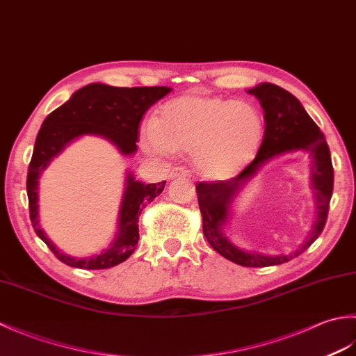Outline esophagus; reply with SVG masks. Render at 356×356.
Returning a JSON list of instances; mask_svg holds the SVG:
<instances>
[{"mask_svg":"<svg viewBox=\"0 0 356 356\" xmlns=\"http://www.w3.org/2000/svg\"><path fill=\"white\" fill-rule=\"evenodd\" d=\"M188 174L186 168H184V166H174V168L171 170L170 172V179H176V177H185Z\"/></svg>","mask_w":356,"mask_h":356,"instance_id":"34e87169","label":"esophagus"}]
</instances>
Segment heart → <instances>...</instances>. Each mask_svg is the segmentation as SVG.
<instances>
[{"mask_svg":"<svg viewBox=\"0 0 356 356\" xmlns=\"http://www.w3.org/2000/svg\"><path fill=\"white\" fill-rule=\"evenodd\" d=\"M263 136L264 120L255 105L188 93L163 104L142 138L145 148L156 154L193 151L205 176L226 179L252 161Z\"/></svg>","mask_w":356,"mask_h":356,"instance_id":"obj_1","label":"heart"}]
</instances>
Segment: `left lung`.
<instances>
[{"mask_svg": "<svg viewBox=\"0 0 356 356\" xmlns=\"http://www.w3.org/2000/svg\"><path fill=\"white\" fill-rule=\"evenodd\" d=\"M260 101L264 110V138L254 161L238 176L229 180L200 182L195 186L203 220V234L211 248L225 259L246 268H264L282 264L303 254L321 236L326 226L332 191H334V166L330 151L320 128L307 115L300 101L284 88L269 84L257 86L248 92ZM306 150L314 159L313 183L317 200V222L312 238L289 256H261L245 253L234 247L221 234V225L227 216V207L238 186L244 183L269 158L284 152Z\"/></svg>", "mask_w": 356, "mask_h": 356, "instance_id": "left-lung-1", "label": "left lung"}]
</instances>
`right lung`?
Wrapping results in <instances>:
<instances>
[{
	"mask_svg": "<svg viewBox=\"0 0 356 356\" xmlns=\"http://www.w3.org/2000/svg\"><path fill=\"white\" fill-rule=\"evenodd\" d=\"M170 87H111L90 84L78 90L61 107L45 118L36 136L35 148L27 171V197L30 220L36 232L59 261L67 266L95 270L108 269L125 261L139 240V216L163 191L165 180L159 184H142L133 176L127 179V190L120 207L119 232L108 249L90 259H73L59 252L56 246L45 237L38 220V179L67 143L82 134H97L111 140L124 154H133L138 149L139 124L151 105L157 102Z\"/></svg>",
	"mask_w": 356,
	"mask_h": 356,
	"instance_id": "add662e5",
	"label": "right lung"
}]
</instances>
